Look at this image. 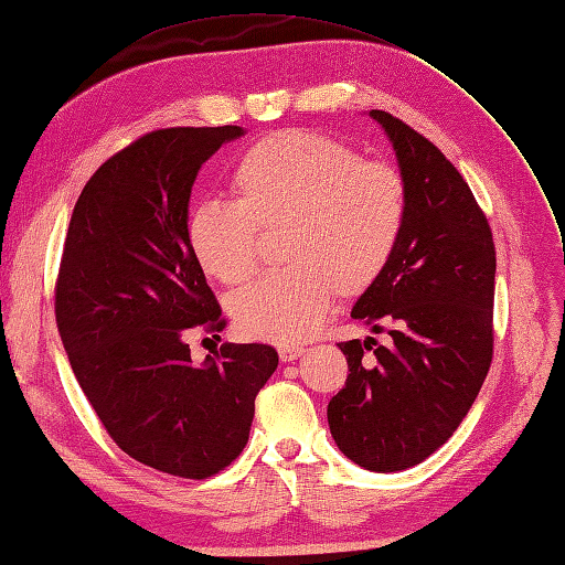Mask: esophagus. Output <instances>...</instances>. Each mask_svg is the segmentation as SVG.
Segmentation results:
<instances>
[{
  "label": "esophagus",
  "instance_id": "esophagus-1",
  "mask_svg": "<svg viewBox=\"0 0 565 565\" xmlns=\"http://www.w3.org/2000/svg\"><path fill=\"white\" fill-rule=\"evenodd\" d=\"M301 352H305V348H301V345H280V348H278V354H280L282 362L297 360V356H299Z\"/></svg>",
  "mask_w": 565,
  "mask_h": 565
}]
</instances>
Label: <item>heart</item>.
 Instances as JSON below:
<instances>
[{
  "label": "heart",
  "instance_id": "b5f03b06",
  "mask_svg": "<svg viewBox=\"0 0 565 565\" xmlns=\"http://www.w3.org/2000/svg\"><path fill=\"white\" fill-rule=\"evenodd\" d=\"M242 196H211L191 215L203 270L237 285L256 270L260 227L285 225L290 266L258 275L232 295L244 335L295 345L313 335L338 290L360 292L393 258L407 220L403 174L319 131L266 136L237 164Z\"/></svg>",
  "mask_w": 565,
  "mask_h": 565
}]
</instances>
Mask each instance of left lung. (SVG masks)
I'll return each instance as SVG.
<instances>
[{"mask_svg": "<svg viewBox=\"0 0 565 565\" xmlns=\"http://www.w3.org/2000/svg\"><path fill=\"white\" fill-rule=\"evenodd\" d=\"M371 117L401 162L407 220L388 266L352 309L388 333V345L338 342L350 374L328 403V424L352 462L401 472L448 441L489 374L497 246L456 164L403 119L383 109Z\"/></svg>", "mask_w": 565, "mask_h": 565, "instance_id": "left-lung-1", "label": "left lung"}]
</instances>
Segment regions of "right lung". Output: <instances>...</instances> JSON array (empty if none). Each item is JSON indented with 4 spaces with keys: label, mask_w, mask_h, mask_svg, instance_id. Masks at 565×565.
<instances>
[{
    "label": "right lung",
    "mask_w": 565,
    "mask_h": 565,
    "mask_svg": "<svg viewBox=\"0 0 565 565\" xmlns=\"http://www.w3.org/2000/svg\"><path fill=\"white\" fill-rule=\"evenodd\" d=\"M239 127H170L107 158L74 205L54 316L78 386L109 438L158 472L209 479L239 458L258 391L278 366L264 342L196 366L189 330L227 326L186 230L191 184Z\"/></svg>",
    "instance_id": "1"
}]
</instances>
